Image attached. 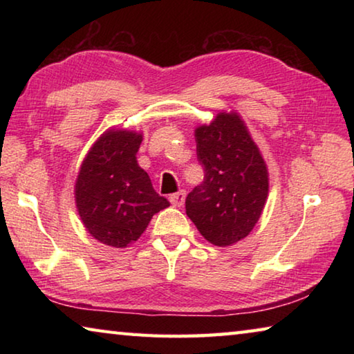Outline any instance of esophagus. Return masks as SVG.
I'll return each mask as SVG.
<instances>
[{
  "label": "esophagus",
  "mask_w": 354,
  "mask_h": 354,
  "mask_svg": "<svg viewBox=\"0 0 354 354\" xmlns=\"http://www.w3.org/2000/svg\"><path fill=\"white\" fill-rule=\"evenodd\" d=\"M184 201H185V192L184 190H179V192H176V194L170 195V203L173 206L181 207L184 205Z\"/></svg>",
  "instance_id": "34e87169"
}]
</instances>
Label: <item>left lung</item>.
Instances as JSON below:
<instances>
[{
    "instance_id": "left-lung-1",
    "label": "left lung",
    "mask_w": 354,
    "mask_h": 354,
    "mask_svg": "<svg viewBox=\"0 0 354 354\" xmlns=\"http://www.w3.org/2000/svg\"><path fill=\"white\" fill-rule=\"evenodd\" d=\"M195 142L205 181L185 198V214L209 243L231 247L261 218L268 196L267 164L234 111H221L196 127Z\"/></svg>"
}]
</instances>
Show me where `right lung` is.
Listing matches in <instances>:
<instances>
[{"mask_svg":"<svg viewBox=\"0 0 354 354\" xmlns=\"http://www.w3.org/2000/svg\"><path fill=\"white\" fill-rule=\"evenodd\" d=\"M142 140V133L109 128L88 149L77 171V214L88 234L107 247H129L153 215L170 206L137 164Z\"/></svg>","mask_w":354,"mask_h":354,"instance_id":"obj_1","label":"right lung"}]
</instances>
